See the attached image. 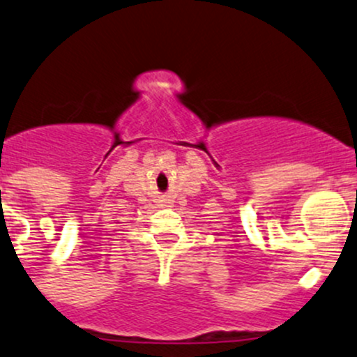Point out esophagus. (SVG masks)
I'll use <instances>...</instances> for the list:
<instances>
[{"mask_svg":"<svg viewBox=\"0 0 357 357\" xmlns=\"http://www.w3.org/2000/svg\"><path fill=\"white\" fill-rule=\"evenodd\" d=\"M160 206H165V204H160Z\"/></svg>","mask_w":357,"mask_h":357,"instance_id":"esophagus-1","label":"esophagus"}]
</instances>
